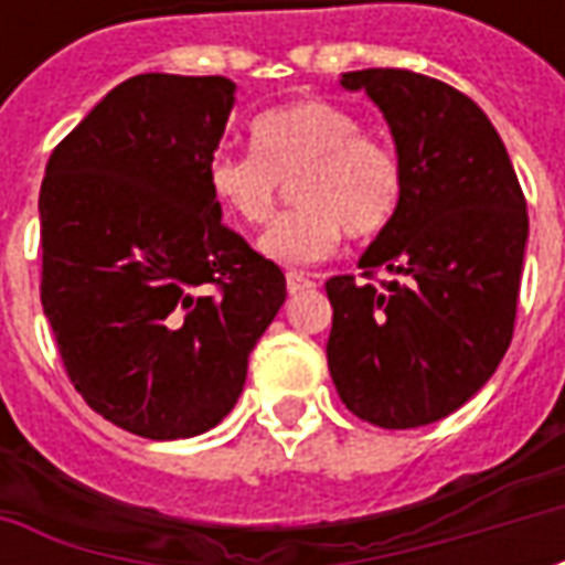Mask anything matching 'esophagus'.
Here are the masks:
<instances>
[{
  "instance_id": "34e87169",
  "label": "esophagus",
  "mask_w": 565,
  "mask_h": 565,
  "mask_svg": "<svg viewBox=\"0 0 565 565\" xmlns=\"http://www.w3.org/2000/svg\"><path fill=\"white\" fill-rule=\"evenodd\" d=\"M315 281L308 278L306 271H287V290L290 294H302V290H311Z\"/></svg>"
}]
</instances>
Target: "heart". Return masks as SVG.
<instances>
[{"mask_svg": "<svg viewBox=\"0 0 565 565\" xmlns=\"http://www.w3.org/2000/svg\"><path fill=\"white\" fill-rule=\"evenodd\" d=\"M250 148L223 150L209 162V190L226 217L263 226L294 181L299 205L275 221L259 250L284 266H308L335 254L342 235L369 242L387 233L405 199L396 150L363 132V120L327 99L271 108L254 117Z\"/></svg>", "mask_w": 565, "mask_h": 565, "instance_id": "obj_1", "label": "heart"}]
</instances>
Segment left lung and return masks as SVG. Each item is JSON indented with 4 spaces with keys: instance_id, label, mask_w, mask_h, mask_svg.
<instances>
[{
    "instance_id": "8db88e82",
    "label": "left lung",
    "mask_w": 565,
    "mask_h": 565,
    "mask_svg": "<svg viewBox=\"0 0 565 565\" xmlns=\"http://www.w3.org/2000/svg\"><path fill=\"white\" fill-rule=\"evenodd\" d=\"M391 124L405 172L399 217L327 281V363L360 420L433 424L469 403L514 335L526 199L509 150L466 93L408 68L344 72ZM379 270L397 278L375 282Z\"/></svg>"
}]
</instances>
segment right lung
<instances>
[{
  "label": "right lung",
  "mask_w": 565,
  "mask_h": 565,
  "mask_svg": "<svg viewBox=\"0 0 565 565\" xmlns=\"http://www.w3.org/2000/svg\"><path fill=\"white\" fill-rule=\"evenodd\" d=\"M233 93L221 75H136L44 169V318L84 403L141 438L221 424L287 296L209 190Z\"/></svg>",
  "instance_id": "add662e5"
}]
</instances>
